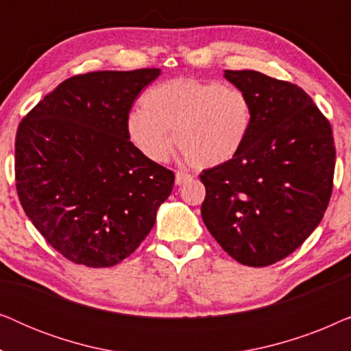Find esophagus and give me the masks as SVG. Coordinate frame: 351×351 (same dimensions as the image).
<instances>
[{
  "instance_id": "esophagus-1",
  "label": "esophagus",
  "mask_w": 351,
  "mask_h": 351,
  "mask_svg": "<svg viewBox=\"0 0 351 351\" xmlns=\"http://www.w3.org/2000/svg\"><path fill=\"white\" fill-rule=\"evenodd\" d=\"M189 180H191V176L190 174H186V172H182V171L176 172V184L177 185H184Z\"/></svg>"
}]
</instances>
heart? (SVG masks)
Listing matches in <instances>:
<instances>
[{"instance_id":"obj_1","label":"heart","mask_w":351,"mask_h":351,"mask_svg":"<svg viewBox=\"0 0 351 351\" xmlns=\"http://www.w3.org/2000/svg\"><path fill=\"white\" fill-rule=\"evenodd\" d=\"M142 105L129 113L128 136L155 162L169 158L174 131L176 147L191 166H222L238 155L252 129L249 95L219 81H162L147 90Z\"/></svg>"}]
</instances>
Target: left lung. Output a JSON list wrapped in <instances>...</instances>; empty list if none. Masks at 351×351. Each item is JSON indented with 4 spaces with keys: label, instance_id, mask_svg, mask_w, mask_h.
<instances>
[{
    "label": "left lung",
    "instance_id": "8db88e82",
    "mask_svg": "<svg viewBox=\"0 0 351 351\" xmlns=\"http://www.w3.org/2000/svg\"><path fill=\"white\" fill-rule=\"evenodd\" d=\"M225 78L252 102L254 121L233 160L199 176L204 225L243 265L268 267L295 251L318 227L334 186L329 119L299 86L254 70Z\"/></svg>",
    "mask_w": 351,
    "mask_h": 351
}]
</instances>
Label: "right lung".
<instances>
[{"mask_svg":"<svg viewBox=\"0 0 351 351\" xmlns=\"http://www.w3.org/2000/svg\"><path fill=\"white\" fill-rule=\"evenodd\" d=\"M158 69L65 80L19 124L16 189L28 219L69 261L113 267L150 233L174 172L129 141L126 121Z\"/></svg>","mask_w":351,"mask_h":351,"instance_id":"obj_1","label":"right lung"}]
</instances>
